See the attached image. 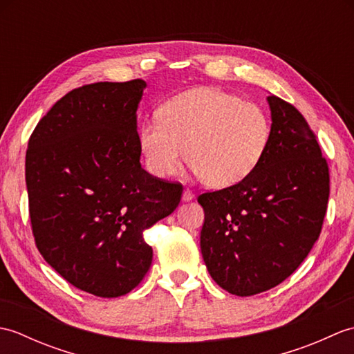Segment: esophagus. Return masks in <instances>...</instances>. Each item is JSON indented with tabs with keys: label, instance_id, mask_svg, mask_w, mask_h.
<instances>
[{
	"label": "esophagus",
	"instance_id": "obj_1",
	"mask_svg": "<svg viewBox=\"0 0 354 354\" xmlns=\"http://www.w3.org/2000/svg\"><path fill=\"white\" fill-rule=\"evenodd\" d=\"M193 198H194L193 192H192V190H189V189H185V190H184V193H183V201H184V202H190Z\"/></svg>",
	"mask_w": 354,
	"mask_h": 354
}]
</instances>
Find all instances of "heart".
<instances>
[{"instance_id": "1", "label": "heart", "mask_w": 354, "mask_h": 354, "mask_svg": "<svg viewBox=\"0 0 354 354\" xmlns=\"http://www.w3.org/2000/svg\"><path fill=\"white\" fill-rule=\"evenodd\" d=\"M269 135V120L257 104L202 86L165 102L160 120L141 124L138 142L153 176L175 175L187 155L202 183L223 189L257 167Z\"/></svg>"}]
</instances>
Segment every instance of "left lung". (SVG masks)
Segmentation results:
<instances>
[{
    "mask_svg": "<svg viewBox=\"0 0 354 354\" xmlns=\"http://www.w3.org/2000/svg\"><path fill=\"white\" fill-rule=\"evenodd\" d=\"M270 135L259 165L227 189L201 194V252L213 280L237 297L284 281L319 237L328 165L304 117L270 94Z\"/></svg>",
    "mask_w": 354,
    "mask_h": 354,
    "instance_id": "1",
    "label": "left lung"
}]
</instances>
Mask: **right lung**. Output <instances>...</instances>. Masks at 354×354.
<instances>
[{"label": "right lung", "instance_id": "obj_1", "mask_svg": "<svg viewBox=\"0 0 354 354\" xmlns=\"http://www.w3.org/2000/svg\"><path fill=\"white\" fill-rule=\"evenodd\" d=\"M146 82H97L55 103L28 140L30 221L45 261L102 298L137 288L152 263L142 231L171 214L183 185L141 169L137 109Z\"/></svg>", "mask_w": 354, "mask_h": 354}]
</instances>
